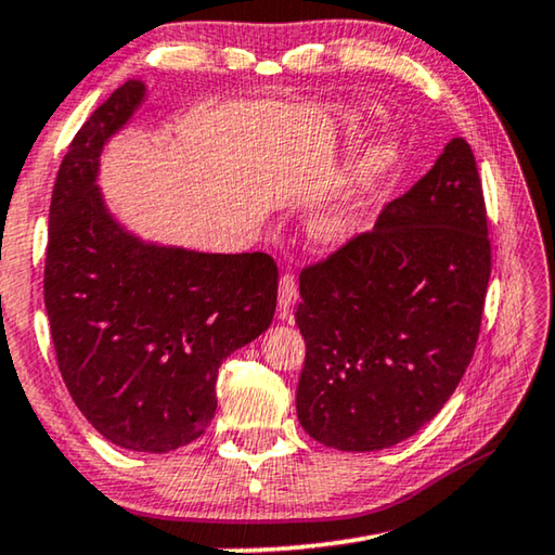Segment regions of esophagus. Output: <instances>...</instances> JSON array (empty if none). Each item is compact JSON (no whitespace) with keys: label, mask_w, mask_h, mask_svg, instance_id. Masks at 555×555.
<instances>
[{"label":"esophagus","mask_w":555,"mask_h":555,"mask_svg":"<svg viewBox=\"0 0 555 555\" xmlns=\"http://www.w3.org/2000/svg\"><path fill=\"white\" fill-rule=\"evenodd\" d=\"M298 298L296 279L292 274H284L279 281V313L281 319H292V309Z\"/></svg>","instance_id":"obj_1"}]
</instances>
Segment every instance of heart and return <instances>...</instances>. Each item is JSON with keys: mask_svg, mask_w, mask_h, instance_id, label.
<instances>
[{"mask_svg": "<svg viewBox=\"0 0 555 555\" xmlns=\"http://www.w3.org/2000/svg\"><path fill=\"white\" fill-rule=\"evenodd\" d=\"M375 118V108L367 103L343 105L331 116V126L340 135H356ZM402 160V143L398 135H377L350 167L336 190L321 199L306 215V236L319 246H343L365 230L367 215L385 180Z\"/></svg>", "mask_w": 555, "mask_h": 555, "instance_id": "1", "label": "heart"}]
</instances>
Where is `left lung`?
<instances>
[{
	"label": "left lung",
	"mask_w": 555,
	"mask_h": 555,
	"mask_svg": "<svg viewBox=\"0 0 555 555\" xmlns=\"http://www.w3.org/2000/svg\"><path fill=\"white\" fill-rule=\"evenodd\" d=\"M489 274L477 163L452 138L373 232L298 281L306 433L340 452L388 450L420 433L467 371Z\"/></svg>",
	"instance_id": "obj_1"
}]
</instances>
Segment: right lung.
<instances>
[{"label":"right lung","instance_id":"obj_1","mask_svg":"<svg viewBox=\"0 0 555 555\" xmlns=\"http://www.w3.org/2000/svg\"><path fill=\"white\" fill-rule=\"evenodd\" d=\"M145 99L140 78L116 88L61 160L43 304L61 377L83 417L122 450L163 454L205 435L219 367L274 321L279 271L261 251L143 240L113 215L101 155Z\"/></svg>","mask_w":555,"mask_h":555}]
</instances>
